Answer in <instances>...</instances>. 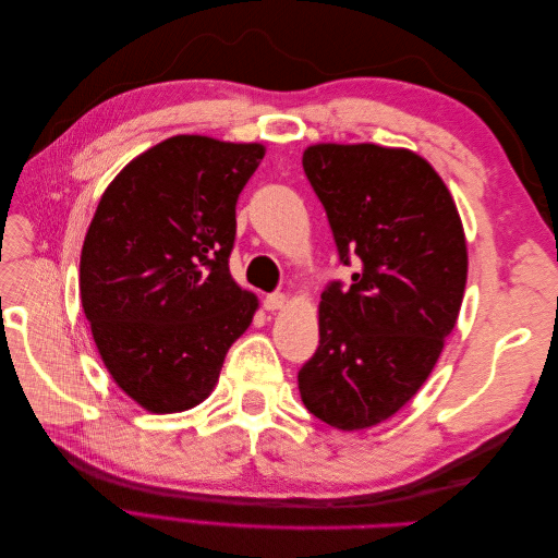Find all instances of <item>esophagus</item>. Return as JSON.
<instances>
[{
  "mask_svg": "<svg viewBox=\"0 0 558 558\" xmlns=\"http://www.w3.org/2000/svg\"><path fill=\"white\" fill-rule=\"evenodd\" d=\"M263 307H265L267 312H279V310H283V307H286V295H281V293L267 295V298L263 300Z\"/></svg>",
  "mask_w": 558,
  "mask_h": 558,
  "instance_id": "esophagus-1",
  "label": "esophagus"
}]
</instances>
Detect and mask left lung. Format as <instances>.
Wrapping results in <instances>:
<instances>
[{
	"mask_svg": "<svg viewBox=\"0 0 558 558\" xmlns=\"http://www.w3.org/2000/svg\"><path fill=\"white\" fill-rule=\"evenodd\" d=\"M302 167L344 265L318 305V349L298 373L305 408L337 430L391 418L418 391L461 312L468 244L456 202L410 148L312 144Z\"/></svg>",
	"mask_w": 558,
	"mask_h": 558,
	"instance_id": "left-lung-1",
	"label": "left lung"
}]
</instances>
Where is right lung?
Wrapping results in <instances>:
<instances>
[{
	"instance_id": "1",
	"label": "right lung",
	"mask_w": 558,
	"mask_h": 558,
	"mask_svg": "<svg viewBox=\"0 0 558 558\" xmlns=\"http://www.w3.org/2000/svg\"><path fill=\"white\" fill-rule=\"evenodd\" d=\"M263 156V144L177 134L99 197L81 248V305L109 375L146 412L209 398L258 310L228 258L234 205Z\"/></svg>"
}]
</instances>
